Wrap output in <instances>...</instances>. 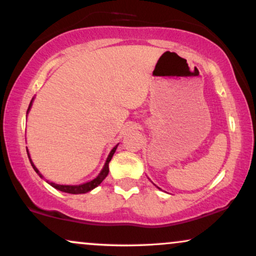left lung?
Returning <instances> with one entry per match:
<instances>
[{"mask_svg":"<svg viewBox=\"0 0 256 256\" xmlns=\"http://www.w3.org/2000/svg\"><path fill=\"white\" fill-rule=\"evenodd\" d=\"M154 185H155V184H154ZM156 188H158V189H160V188H158V186H156Z\"/></svg>","mask_w":256,"mask_h":256,"instance_id":"left-lung-1","label":"left lung"}]
</instances>
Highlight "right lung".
I'll list each match as a JSON object with an SVG mask.
<instances>
[{"mask_svg": "<svg viewBox=\"0 0 256 256\" xmlns=\"http://www.w3.org/2000/svg\"><path fill=\"white\" fill-rule=\"evenodd\" d=\"M34 98H32L31 102H30V106H28V113H26V114H28V112H30L31 107H32V104H34ZM118 146H119V143H118V144H116V146H113V149H112V150L110 152V154H108L107 160H106V162H104V167H102V170H101V171H100L98 174L96 176V177L94 178V179H91V180L85 182V183H82V184H77V185H72V184H58V183H54V182H49V180H46V183L50 184L52 188H55V189L60 190V192H68V194H74V195H78V194H86V192H91V190H92V189H95V188H98V185L101 184L102 182H104V179L108 176V172H110V161L112 160V158H113L114 152H116V148H118ZM26 152H28V160H30V162H31V166L34 167V171H36L37 174L40 176V178H43V176L40 174V171H38L37 167L34 166V162H32L31 156H30V152H28V146H26Z\"/></svg>", "mask_w": 256, "mask_h": 256, "instance_id": "add662e5", "label": "right lung"}]
</instances>
